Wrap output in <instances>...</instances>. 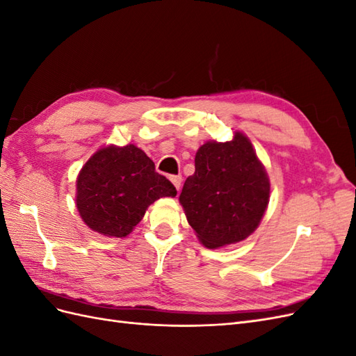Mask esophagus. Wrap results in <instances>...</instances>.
Returning a JSON list of instances; mask_svg holds the SVG:
<instances>
[{
    "label": "esophagus",
    "mask_w": 356,
    "mask_h": 356,
    "mask_svg": "<svg viewBox=\"0 0 356 356\" xmlns=\"http://www.w3.org/2000/svg\"><path fill=\"white\" fill-rule=\"evenodd\" d=\"M170 181L174 182V186L177 187V190L179 191V187H181V181H182V177L181 175H172L170 177Z\"/></svg>",
    "instance_id": "1"
}]
</instances>
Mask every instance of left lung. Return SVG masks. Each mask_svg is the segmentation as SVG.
<instances>
[{
  "label": "left lung",
  "mask_w": 356,
  "mask_h": 356,
  "mask_svg": "<svg viewBox=\"0 0 356 356\" xmlns=\"http://www.w3.org/2000/svg\"><path fill=\"white\" fill-rule=\"evenodd\" d=\"M195 166L179 202L199 241L213 250L246 239L260 224L270 195L250 139L236 132L229 143L203 144Z\"/></svg>",
  "instance_id": "8db88e82"
}]
</instances>
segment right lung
Wrapping results in <instances>:
<instances>
[{
  "label": "right lung",
  "instance_id": "right-lung-1",
  "mask_svg": "<svg viewBox=\"0 0 356 356\" xmlns=\"http://www.w3.org/2000/svg\"><path fill=\"white\" fill-rule=\"evenodd\" d=\"M177 188L156 172L141 148L106 147L95 153L77 178V208L83 221L104 236L124 238L160 197Z\"/></svg>",
  "mask_w": 356,
  "mask_h": 356
}]
</instances>
